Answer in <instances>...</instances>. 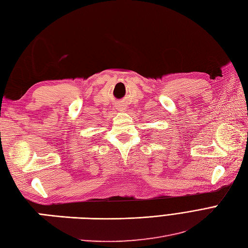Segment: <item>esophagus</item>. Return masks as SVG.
Masks as SVG:
<instances>
[{
	"label": "esophagus",
	"instance_id": "obj_1",
	"mask_svg": "<svg viewBox=\"0 0 248 248\" xmlns=\"http://www.w3.org/2000/svg\"><path fill=\"white\" fill-rule=\"evenodd\" d=\"M119 109H121V110H124V107L123 106H120V108Z\"/></svg>",
	"mask_w": 248,
	"mask_h": 248
}]
</instances>
